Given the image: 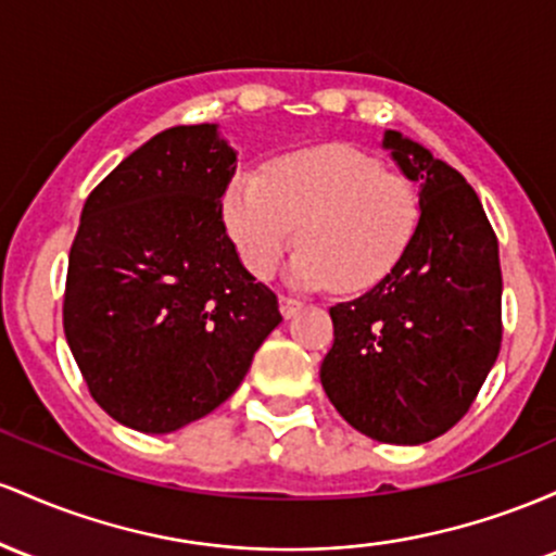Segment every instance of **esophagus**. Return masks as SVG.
<instances>
[{"mask_svg":"<svg viewBox=\"0 0 556 556\" xmlns=\"http://www.w3.org/2000/svg\"><path fill=\"white\" fill-rule=\"evenodd\" d=\"M278 304H280V315H283L286 320H289V317H294L296 312L304 307V304L299 302V299H294V296H280Z\"/></svg>","mask_w":556,"mask_h":556,"instance_id":"obj_1","label":"esophagus"}]
</instances>
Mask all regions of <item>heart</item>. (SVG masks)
<instances>
[{
	"mask_svg": "<svg viewBox=\"0 0 556 556\" xmlns=\"http://www.w3.org/2000/svg\"><path fill=\"white\" fill-rule=\"evenodd\" d=\"M223 217L247 270L270 278L294 244L289 267L299 289L367 291L389 276L420 220V194L407 178L344 143L302 149L260 173H239Z\"/></svg>",
	"mask_w": 556,
	"mask_h": 556,
	"instance_id": "obj_1",
	"label": "heart"
}]
</instances>
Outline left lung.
Listing matches in <instances>:
<instances>
[{
  "label": "left lung",
  "mask_w": 556,
  "mask_h": 556,
  "mask_svg": "<svg viewBox=\"0 0 556 556\" xmlns=\"http://www.w3.org/2000/svg\"><path fill=\"white\" fill-rule=\"evenodd\" d=\"M383 149L420 186V220L389 276L330 307L320 383L359 433L417 446L463 420L494 367L502 267L472 186L399 130H386Z\"/></svg>",
  "instance_id": "obj_1"
}]
</instances>
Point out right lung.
Here are the masks:
<instances>
[{
  "label": "right lung",
  "mask_w": 556,
  "mask_h": 556,
  "mask_svg": "<svg viewBox=\"0 0 556 556\" xmlns=\"http://www.w3.org/2000/svg\"><path fill=\"white\" fill-rule=\"evenodd\" d=\"M236 152L215 123L176 126L86 199L62 326L93 402L141 433L210 415L283 317L223 223Z\"/></svg>",
  "instance_id": "right-lung-1"
}]
</instances>
